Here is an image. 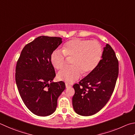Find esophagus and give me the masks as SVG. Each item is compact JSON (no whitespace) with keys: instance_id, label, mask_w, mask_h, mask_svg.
Returning <instances> with one entry per match:
<instances>
[{"instance_id":"34e87169","label":"esophagus","mask_w":135,"mask_h":135,"mask_svg":"<svg viewBox=\"0 0 135 135\" xmlns=\"http://www.w3.org/2000/svg\"><path fill=\"white\" fill-rule=\"evenodd\" d=\"M69 87H71V86H70V85H69L68 84H66V88H69Z\"/></svg>"}]
</instances>
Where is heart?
Instances as JSON below:
<instances>
[{
    "label": "heart",
    "mask_w": 135,
    "mask_h": 135,
    "mask_svg": "<svg viewBox=\"0 0 135 135\" xmlns=\"http://www.w3.org/2000/svg\"><path fill=\"white\" fill-rule=\"evenodd\" d=\"M66 56L72 57V66L63 68L58 73L60 81L72 84L81 77L82 74L88 75L95 70L103 57L101 45L96 40L74 38L64 44L62 51H54L51 54L52 65L60 69L66 63Z\"/></svg>",
    "instance_id": "1"
}]
</instances>
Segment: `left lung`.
<instances>
[{
    "mask_svg": "<svg viewBox=\"0 0 135 135\" xmlns=\"http://www.w3.org/2000/svg\"><path fill=\"white\" fill-rule=\"evenodd\" d=\"M118 75L119 61L112 47L107 44L97 68L73 86L75 112L83 116H89L102 109L112 95Z\"/></svg>",
    "mask_w": 135,
    "mask_h": 135,
    "instance_id": "left-lung-1",
    "label": "left lung"
}]
</instances>
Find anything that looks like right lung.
I'll use <instances>...</instances> for the list:
<instances>
[{
  "label": "right lung",
  "instance_id": "obj_1",
  "mask_svg": "<svg viewBox=\"0 0 135 135\" xmlns=\"http://www.w3.org/2000/svg\"><path fill=\"white\" fill-rule=\"evenodd\" d=\"M61 39L36 38L23 47L16 63L15 81L19 93L26 107L38 116L55 112L57 98L66 88L63 81L52 82L56 73L50 57L62 42Z\"/></svg>",
  "mask_w": 135,
  "mask_h": 135
}]
</instances>
